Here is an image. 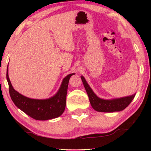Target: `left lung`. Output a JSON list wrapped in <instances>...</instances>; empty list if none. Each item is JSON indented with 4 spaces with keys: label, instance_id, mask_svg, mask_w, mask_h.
I'll return each instance as SVG.
<instances>
[{
    "label": "left lung",
    "instance_id": "8db88e82",
    "mask_svg": "<svg viewBox=\"0 0 151 151\" xmlns=\"http://www.w3.org/2000/svg\"><path fill=\"white\" fill-rule=\"evenodd\" d=\"M81 79L89 97L92 108L95 110L101 112H114L124 110L129 106L134 99L135 95L119 99L104 100L98 97L86 82L84 76H81Z\"/></svg>",
    "mask_w": 151,
    "mask_h": 151
}]
</instances>
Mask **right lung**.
<instances>
[{
	"mask_svg": "<svg viewBox=\"0 0 151 151\" xmlns=\"http://www.w3.org/2000/svg\"><path fill=\"white\" fill-rule=\"evenodd\" d=\"M73 75L75 73L69 74L65 76L57 93L47 99H30L15 91L9 81L8 67L6 72V78L9 86V95L16 106L34 119L45 121L58 117L63 113L66 105L69 81Z\"/></svg>",
	"mask_w": 151,
	"mask_h": 151,
	"instance_id": "add662e5",
	"label": "right lung"
}]
</instances>
